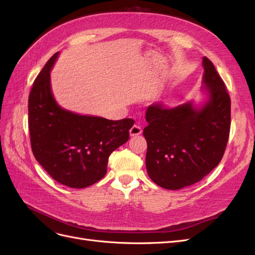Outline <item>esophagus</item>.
<instances>
[{"instance_id": "34e87169", "label": "esophagus", "mask_w": 255, "mask_h": 255, "mask_svg": "<svg viewBox=\"0 0 255 255\" xmlns=\"http://www.w3.org/2000/svg\"><path fill=\"white\" fill-rule=\"evenodd\" d=\"M141 132H142L141 128L139 126H137V125H134L132 128H129V135L130 136H138V135L141 134Z\"/></svg>"}]
</instances>
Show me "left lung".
Returning <instances> with one entry per match:
<instances>
[{
  "mask_svg": "<svg viewBox=\"0 0 255 255\" xmlns=\"http://www.w3.org/2000/svg\"><path fill=\"white\" fill-rule=\"evenodd\" d=\"M203 67L208 100L200 109L192 103L170 110L158 103L146 109V172L166 189H181L201 181L218 166L227 148L231 99L207 57H203Z\"/></svg>",
  "mask_w": 255,
  "mask_h": 255,
  "instance_id": "8db88e82",
  "label": "left lung"
}]
</instances>
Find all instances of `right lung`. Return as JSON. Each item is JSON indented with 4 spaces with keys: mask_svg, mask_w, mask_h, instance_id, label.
Segmentation results:
<instances>
[{
    "mask_svg": "<svg viewBox=\"0 0 255 255\" xmlns=\"http://www.w3.org/2000/svg\"><path fill=\"white\" fill-rule=\"evenodd\" d=\"M48 60L28 97V129L35 158L56 182L85 188L103 179L113 151L129 138L134 120H109L68 112L55 102Z\"/></svg>",
    "mask_w": 255,
    "mask_h": 255,
    "instance_id": "obj_1",
    "label": "right lung"
}]
</instances>
